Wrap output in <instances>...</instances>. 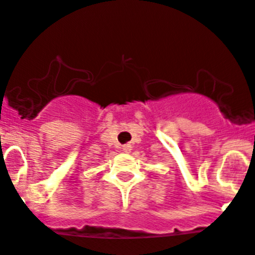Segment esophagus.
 I'll use <instances>...</instances> for the list:
<instances>
[{
    "mask_svg": "<svg viewBox=\"0 0 255 255\" xmlns=\"http://www.w3.org/2000/svg\"><path fill=\"white\" fill-rule=\"evenodd\" d=\"M123 150L125 153H130L131 152V145H130V144H125V145L123 147Z\"/></svg>",
    "mask_w": 255,
    "mask_h": 255,
    "instance_id": "esophagus-1",
    "label": "esophagus"
}]
</instances>
